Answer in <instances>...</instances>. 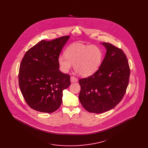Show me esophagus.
Segmentation results:
<instances>
[{
	"mask_svg": "<svg viewBox=\"0 0 148 148\" xmlns=\"http://www.w3.org/2000/svg\"><path fill=\"white\" fill-rule=\"evenodd\" d=\"M71 83H73V82H77V77H75L71 76Z\"/></svg>",
	"mask_w": 148,
	"mask_h": 148,
	"instance_id": "34e87169",
	"label": "esophagus"
}]
</instances>
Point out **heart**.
<instances>
[{"instance_id":"b5f03b06","label":"heart","mask_w":148,"mask_h":148,"mask_svg":"<svg viewBox=\"0 0 148 148\" xmlns=\"http://www.w3.org/2000/svg\"><path fill=\"white\" fill-rule=\"evenodd\" d=\"M102 60V53L98 47L75 43L65 51V56L58 58L60 70L66 73L72 64L79 75L87 77L94 73L98 69Z\"/></svg>"}]
</instances>
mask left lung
Wrapping results in <instances>:
<instances>
[{
	"label": "left lung",
	"instance_id": "1",
	"mask_svg": "<svg viewBox=\"0 0 148 148\" xmlns=\"http://www.w3.org/2000/svg\"><path fill=\"white\" fill-rule=\"evenodd\" d=\"M106 53L99 68L92 75L80 79L79 98L88 112L103 113L118 104L129 84L130 68L121 49L103 42Z\"/></svg>",
	"mask_w": 148,
	"mask_h": 148
}]
</instances>
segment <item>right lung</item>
<instances>
[{"instance_id": "right-lung-1", "label": "right lung", "mask_w": 148, "mask_h": 148, "mask_svg": "<svg viewBox=\"0 0 148 148\" xmlns=\"http://www.w3.org/2000/svg\"><path fill=\"white\" fill-rule=\"evenodd\" d=\"M70 36L51 41L42 40L30 48L21 60L19 85L26 103L32 109L53 113L62 102L63 90L71 85V77L62 73L58 58Z\"/></svg>"}]
</instances>
